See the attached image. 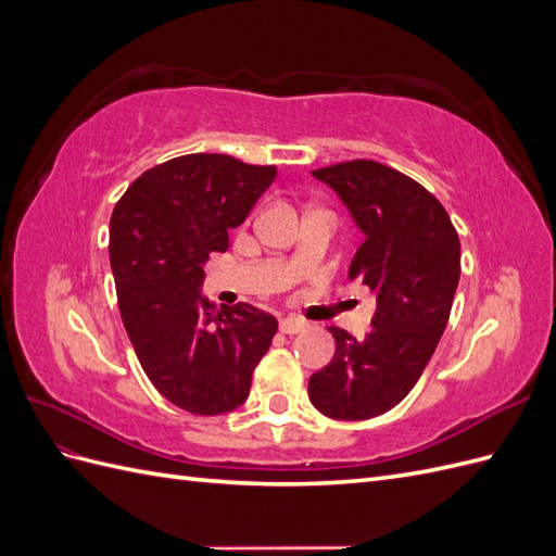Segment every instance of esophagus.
<instances>
[{"label": "esophagus", "mask_w": 556, "mask_h": 556, "mask_svg": "<svg viewBox=\"0 0 556 556\" xmlns=\"http://www.w3.org/2000/svg\"><path fill=\"white\" fill-rule=\"evenodd\" d=\"M306 327H308V325L304 323V319L294 317V315L280 319V331H282V333H299V331H304Z\"/></svg>", "instance_id": "34e87169"}]
</instances>
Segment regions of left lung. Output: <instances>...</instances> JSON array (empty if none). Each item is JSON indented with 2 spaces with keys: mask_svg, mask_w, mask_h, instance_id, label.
<instances>
[{
  "mask_svg": "<svg viewBox=\"0 0 556 556\" xmlns=\"http://www.w3.org/2000/svg\"><path fill=\"white\" fill-rule=\"evenodd\" d=\"M364 233L350 264L376 294L374 329L357 341L341 327L331 362L311 376L313 406L333 419H371L406 399L445 331L462 274V248L441 201L374 160L315 169Z\"/></svg>",
  "mask_w": 556,
  "mask_h": 556,
  "instance_id": "1",
  "label": "left lung"
}]
</instances>
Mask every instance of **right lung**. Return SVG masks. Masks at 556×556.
Here are the masks:
<instances>
[{
    "mask_svg": "<svg viewBox=\"0 0 556 556\" xmlns=\"http://www.w3.org/2000/svg\"><path fill=\"white\" fill-rule=\"evenodd\" d=\"M276 166L194 153L134 180L111 215V271L134 352L157 392L192 415H225L250 394L278 319L204 296L211 252L229 248Z\"/></svg>",
    "mask_w": 556,
    "mask_h": 556,
    "instance_id": "1",
    "label": "right lung"
}]
</instances>
